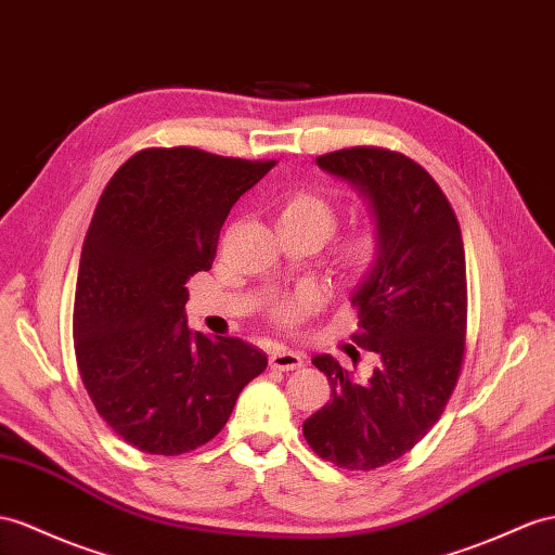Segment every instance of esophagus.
Instances as JSON below:
<instances>
[{
  "mask_svg": "<svg viewBox=\"0 0 555 555\" xmlns=\"http://www.w3.org/2000/svg\"><path fill=\"white\" fill-rule=\"evenodd\" d=\"M302 363H305L302 353L286 349V347H279L272 353H269V365H272L274 371H283V373L297 371V367H302Z\"/></svg>",
  "mask_w": 555,
  "mask_h": 555,
  "instance_id": "1",
  "label": "esophagus"
}]
</instances>
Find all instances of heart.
<instances>
[{
    "instance_id": "heart-1",
    "label": "heart",
    "mask_w": 555,
    "mask_h": 555,
    "mask_svg": "<svg viewBox=\"0 0 555 555\" xmlns=\"http://www.w3.org/2000/svg\"><path fill=\"white\" fill-rule=\"evenodd\" d=\"M337 224V208L328 196L314 190H300L283 198V204L276 210V227L279 230H295L314 236L319 246L335 232ZM379 253V236L373 230H361L345 238L335 250V267L349 279L365 274L373 267ZM319 295L309 288L297 291L288 297H283L272 307V317L276 323L293 325L302 321L307 314L317 309Z\"/></svg>"
}]
</instances>
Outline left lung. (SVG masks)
I'll list each match as a JSON object with an SVG mask.
<instances>
[{"label": "left lung", "instance_id": "8db88e82", "mask_svg": "<svg viewBox=\"0 0 555 555\" xmlns=\"http://www.w3.org/2000/svg\"><path fill=\"white\" fill-rule=\"evenodd\" d=\"M367 204L379 253L351 305L373 351L367 379L331 353L311 359L331 382V401L302 424L319 457L349 472H371L413 448L443 413L457 385L466 333V264L460 222L436 180L408 156L351 147L317 159ZM351 351H357L351 347Z\"/></svg>", "mask_w": 555, "mask_h": 555}]
</instances>
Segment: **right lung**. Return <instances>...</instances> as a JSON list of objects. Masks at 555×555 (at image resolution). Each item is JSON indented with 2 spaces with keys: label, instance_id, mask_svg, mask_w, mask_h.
I'll return each instance as SVG.
<instances>
[{
  "label": "right lung",
  "instance_id": "obj_1",
  "mask_svg": "<svg viewBox=\"0 0 555 555\" xmlns=\"http://www.w3.org/2000/svg\"><path fill=\"white\" fill-rule=\"evenodd\" d=\"M274 164L142 150L95 206L75 293L77 365L98 415L142 452L208 443L267 367L244 339L188 328L184 283L208 272L230 208Z\"/></svg>",
  "mask_w": 555,
  "mask_h": 555
}]
</instances>
